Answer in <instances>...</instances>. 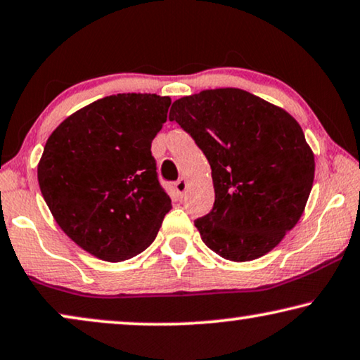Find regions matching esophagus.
<instances>
[{
    "label": "esophagus",
    "instance_id": "1",
    "mask_svg": "<svg viewBox=\"0 0 360 360\" xmlns=\"http://www.w3.org/2000/svg\"><path fill=\"white\" fill-rule=\"evenodd\" d=\"M176 191H178V194H184L186 189H187V181L184 178H179L178 181H176Z\"/></svg>",
    "mask_w": 360,
    "mask_h": 360
}]
</instances>
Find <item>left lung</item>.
Here are the masks:
<instances>
[{"instance_id": "1", "label": "left lung", "mask_w": 360, "mask_h": 360, "mask_svg": "<svg viewBox=\"0 0 360 360\" xmlns=\"http://www.w3.org/2000/svg\"><path fill=\"white\" fill-rule=\"evenodd\" d=\"M176 120L209 160L215 204L194 225L229 261L267 255L300 220L315 155L290 114L248 91L205 89L174 101Z\"/></svg>"}]
</instances>
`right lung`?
I'll list each match as a JSON object with an SVG mask.
<instances>
[{
  "label": "right lung",
  "mask_w": 360,
  "mask_h": 360,
  "mask_svg": "<svg viewBox=\"0 0 360 360\" xmlns=\"http://www.w3.org/2000/svg\"><path fill=\"white\" fill-rule=\"evenodd\" d=\"M169 104L158 94L108 96L65 119L45 143L40 192L60 229L99 259L140 255L171 210L151 156Z\"/></svg>",
  "instance_id": "obj_1"
}]
</instances>
